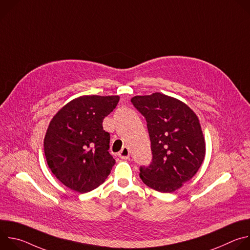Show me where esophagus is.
Segmentation results:
<instances>
[{"mask_svg": "<svg viewBox=\"0 0 250 250\" xmlns=\"http://www.w3.org/2000/svg\"><path fill=\"white\" fill-rule=\"evenodd\" d=\"M119 156L122 158V159H127L129 157V150L127 147H124L120 152H119Z\"/></svg>", "mask_w": 250, "mask_h": 250, "instance_id": "obj_1", "label": "esophagus"}]
</instances>
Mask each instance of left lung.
<instances>
[{
  "label": "left lung",
  "mask_w": 250,
  "mask_h": 250,
  "mask_svg": "<svg viewBox=\"0 0 250 250\" xmlns=\"http://www.w3.org/2000/svg\"><path fill=\"white\" fill-rule=\"evenodd\" d=\"M131 103L146 118L151 142L152 162L140 166L141 180L153 190L172 193L192 179L204 161L199 119L185 103L161 93L135 96Z\"/></svg>",
  "instance_id": "8db88e82"
}]
</instances>
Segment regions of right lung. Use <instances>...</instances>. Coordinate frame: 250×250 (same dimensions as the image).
<instances>
[{
	"instance_id": "1",
	"label": "right lung",
	"mask_w": 250,
	"mask_h": 250,
	"mask_svg": "<svg viewBox=\"0 0 250 250\" xmlns=\"http://www.w3.org/2000/svg\"><path fill=\"white\" fill-rule=\"evenodd\" d=\"M119 96H82L66 104L51 120L43 141L48 167L57 179L78 193L104 182L116 160L109 152L110 133L103 121Z\"/></svg>"
}]
</instances>
